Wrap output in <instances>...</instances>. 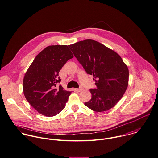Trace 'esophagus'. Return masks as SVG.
Wrapping results in <instances>:
<instances>
[{"label": "esophagus", "mask_w": 158, "mask_h": 158, "mask_svg": "<svg viewBox=\"0 0 158 158\" xmlns=\"http://www.w3.org/2000/svg\"><path fill=\"white\" fill-rule=\"evenodd\" d=\"M82 90H83L82 88H76V89H75V91H77V92H80V91H82Z\"/></svg>", "instance_id": "esophagus-1"}]
</instances>
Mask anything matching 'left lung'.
<instances>
[{"label":"left lung","instance_id":"1","mask_svg":"<svg viewBox=\"0 0 158 158\" xmlns=\"http://www.w3.org/2000/svg\"><path fill=\"white\" fill-rule=\"evenodd\" d=\"M69 48L87 74L93 75L97 87L89 89L91 99L85 105L96 112L113 108L128 85L129 71L121 56L91 39L70 45Z\"/></svg>","mask_w":158,"mask_h":158}]
</instances>
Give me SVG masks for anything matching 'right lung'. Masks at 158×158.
I'll return each mask as SVG.
<instances>
[{
  "mask_svg": "<svg viewBox=\"0 0 158 158\" xmlns=\"http://www.w3.org/2000/svg\"><path fill=\"white\" fill-rule=\"evenodd\" d=\"M73 55L67 45H51L39 53L23 81L25 97L40 114L52 117L65 106L71 91L64 89L59 73Z\"/></svg>",
  "mask_w": 158,
  "mask_h": 158,
  "instance_id": "1",
  "label": "right lung"
}]
</instances>
